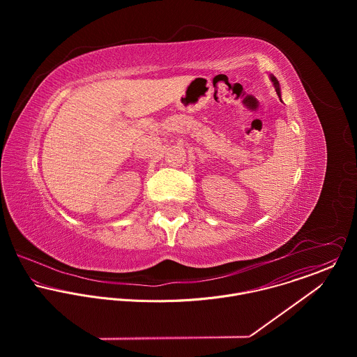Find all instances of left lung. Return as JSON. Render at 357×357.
<instances>
[{
  "label": "left lung",
  "instance_id": "1",
  "mask_svg": "<svg viewBox=\"0 0 357 357\" xmlns=\"http://www.w3.org/2000/svg\"><path fill=\"white\" fill-rule=\"evenodd\" d=\"M271 79H272V82H273V85H275V88H276V92H278V95L280 96V91H279V82H278V79H276L273 75H271Z\"/></svg>",
  "mask_w": 357,
  "mask_h": 357
}]
</instances>
